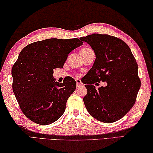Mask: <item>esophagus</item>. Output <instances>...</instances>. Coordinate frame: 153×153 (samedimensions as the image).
<instances>
[{"mask_svg":"<svg viewBox=\"0 0 153 153\" xmlns=\"http://www.w3.org/2000/svg\"><path fill=\"white\" fill-rule=\"evenodd\" d=\"M76 82L77 87H80V86L83 85V84L82 83V82L81 81V80H80V79H76Z\"/></svg>","mask_w":153,"mask_h":153,"instance_id":"1","label":"esophagus"}]
</instances>
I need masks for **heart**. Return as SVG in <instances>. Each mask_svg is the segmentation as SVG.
<instances>
[{"label": "heart", "instance_id": "1", "mask_svg": "<svg viewBox=\"0 0 153 153\" xmlns=\"http://www.w3.org/2000/svg\"><path fill=\"white\" fill-rule=\"evenodd\" d=\"M90 49H91L89 48V47H85V48H82V49H81V52H85V51H89V50H90Z\"/></svg>", "mask_w": 153, "mask_h": 153}]
</instances>
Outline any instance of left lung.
Instances as JSON below:
<instances>
[{
  "label": "left lung",
  "mask_w": 153,
  "mask_h": 153,
  "mask_svg": "<svg viewBox=\"0 0 153 153\" xmlns=\"http://www.w3.org/2000/svg\"><path fill=\"white\" fill-rule=\"evenodd\" d=\"M96 55L87 73V94L83 97L89 113L100 121L113 123L123 117L135 104L141 85L136 60L121 39L108 34H93L81 37ZM106 81V87L96 90V82Z\"/></svg>",
  "instance_id": "8db88e82"
}]
</instances>
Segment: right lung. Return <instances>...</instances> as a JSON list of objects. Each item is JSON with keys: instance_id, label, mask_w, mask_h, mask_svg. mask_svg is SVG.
<instances>
[{"instance_id": "right-lung-1", "label": "right lung", "mask_w": 153, "mask_h": 153, "mask_svg": "<svg viewBox=\"0 0 153 153\" xmlns=\"http://www.w3.org/2000/svg\"><path fill=\"white\" fill-rule=\"evenodd\" d=\"M83 42L79 39H49L27 45L11 70L13 91L22 111L32 121L47 126L64 114L76 89L74 79L55 81L53 70L63 68L68 56Z\"/></svg>"}]
</instances>
